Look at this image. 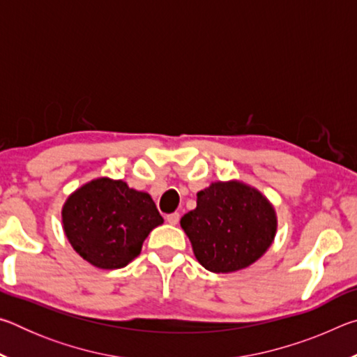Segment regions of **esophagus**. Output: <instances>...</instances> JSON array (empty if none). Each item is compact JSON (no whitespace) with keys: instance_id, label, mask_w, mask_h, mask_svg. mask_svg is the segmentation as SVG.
<instances>
[{"instance_id":"34e87169","label":"esophagus","mask_w":357,"mask_h":357,"mask_svg":"<svg viewBox=\"0 0 357 357\" xmlns=\"http://www.w3.org/2000/svg\"><path fill=\"white\" fill-rule=\"evenodd\" d=\"M179 214L178 213H173V214H168L167 215V222L170 223V225H178L179 223Z\"/></svg>"}]
</instances>
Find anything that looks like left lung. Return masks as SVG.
Masks as SVG:
<instances>
[{
	"label": "left lung",
	"instance_id": "obj_1",
	"mask_svg": "<svg viewBox=\"0 0 357 357\" xmlns=\"http://www.w3.org/2000/svg\"><path fill=\"white\" fill-rule=\"evenodd\" d=\"M181 228L204 269L228 274L261 258L274 243L277 214L268 198L243 181H217L197 193Z\"/></svg>",
	"mask_w": 357,
	"mask_h": 357
}]
</instances>
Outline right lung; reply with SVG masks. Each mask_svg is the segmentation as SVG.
Returning a JSON list of instances; mask_svg holds the SVG:
<instances>
[{
    "mask_svg": "<svg viewBox=\"0 0 357 357\" xmlns=\"http://www.w3.org/2000/svg\"><path fill=\"white\" fill-rule=\"evenodd\" d=\"M61 219L72 249L99 269L128 266L140 255L148 234L164 223L148 192L107 176L72 192Z\"/></svg>",
    "mask_w": 357,
    "mask_h": 357,
    "instance_id": "1",
    "label": "right lung"
}]
</instances>
